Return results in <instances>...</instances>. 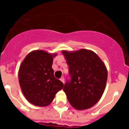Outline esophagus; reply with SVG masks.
I'll use <instances>...</instances> for the list:
<instances>
[{
	"label": "esophagus",
	"instance_id": "1",
	"mask_svg": "<svg viewBox=\"0 0 129 129\" xmlns=\"http://www.w3.org/2000/svg\"><path fill=\"white\" fill-rule=\"evenodd\" d=\"M60 80L63 83H64V77H62L61 79H60Z\"/></svg>",
	"mask_w": 129,
	"mask_h": 129
}]
</instances>
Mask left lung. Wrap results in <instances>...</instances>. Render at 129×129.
<instances>
[{"label": "left lung", "mask_w": 129, "mask_h": 129, "mask_svg": "<svg viewBox=\"0 0 129 129\" xmlns=\"http://www.w3.org/2000/svg\"><path fill=\"white\" fill-rule=\"evenodd\" d=\"M69 66L70 79L63 90L73 107L89 109L100 100L105 88L107 70L103 61L94 52L81 49L73 52L63 51Z\"/></svg>", "instance_id": "8db88e82"}]
</instances>
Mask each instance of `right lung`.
<instances>
[{"instance_id": "obj_1", "label": "right lung", "mask_w": 129, "mask_h": 129, "mask_svg": "<svg viewBox=\"0 0 129 129\" xmlns=\"http://www.w3.org/2000/svg\"><path fill=\"white\" fill-rule=\"evenodd\" d=\"M55 56L43 50L33 51L20 64L19 84L26 100L34 105L48 106L63 87V83L53 75L52 66Z\"/></svg>"}]
</instances>
